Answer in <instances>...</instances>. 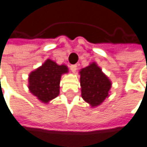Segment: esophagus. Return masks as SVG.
<instances>
[{
	"instance_id": "obj_1",
	"label": "esophagus",
	"mask_w": 147,
	"mask_h": 147,
	"mask_svg": "<svg viewBox=\"0 0 147 147\" xmlns=\"http://www.w3.org/2000/svg\"><path fill=\"white\" fill-rule=\"evenodd\" d=\"M69 68H70V70H71L73 73H75V72H76V70H77V65H76V64L70 65Z\"/></svg>"
}]
</instances>
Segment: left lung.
Masks as SVG:
<instances>
[{
  "mask_svg": "<svg viewBox=\"0 0 147 147\" xmlns=\"http://www.w3.org/2000/svg\"><path fill=\"white\" fill-rule=\"evenodd\" d=\"M81 96L91 108L100 106L109 97L112 82L96 63L79 70Z\"/></svg>",
  "mask_w": 147,
  "mask_h": 147,
  "instance_id": "left-lung-1",
  "label": "left lung"
}]
</instances>
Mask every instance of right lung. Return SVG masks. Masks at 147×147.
<instances>
[{"label": "right lung", "instance_id": "obj_1", "mask_svg": "<svg viewBox=\"0 0 147 147\" xmlns=\"http://www.w3.org/2000/svg\"><path fill=\"white\" fill-rule=\"evenodd\" d=\"M68 72L66 65H59L51 59H47L29 74L28 88L39 101L47 104L59 95L61 78Z\"/></svg>", "mask_w": 147, "mask_h": 147}]
</instances>
